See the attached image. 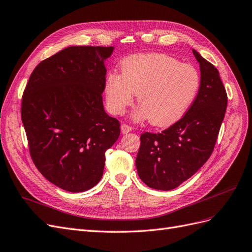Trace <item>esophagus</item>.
Segmentation results:
<instances>
[{
	"instance_id": "34e87169",
	"label": "esophagus",
	"mask_w": 252,
	"mask_h": 252,
	"mask_svg": "<svg viewBox=\"0 0 252 252\" xmlns=\"http://www.w3.org/2000/svg\"><path fill=\"white\" fill-rule=\"evenodd\" d=\"M132 130V128L129 126V125H127V124H123L121 126V131H122V133L123 134H127L128 132H130Z\"/></svg>"
}]
</instances>
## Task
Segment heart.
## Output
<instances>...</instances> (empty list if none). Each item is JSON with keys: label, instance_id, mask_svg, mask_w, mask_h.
Wrapping results in <instances>:
<instances>
[{"label": "heart", "instance_id": "b5f03b06", "mask_svg": "<svg viewBox=\"0 0 252 252\" xmlns=\"http://www.w3.org/2000/svg\"><path fill=\"white\" fill-rule=\"evenodd\" d=\"M122 72L110 71L104 83L106 106L114 116L122 114L136 100L131 114L135 122L150 120L168 126L184 117L200 88L195 68L162 53L134 55L121 64Z\"/></svg>", "mask_w": 252, "mask_h": 252}]
</instances>
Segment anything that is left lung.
<instances>
[{
    "instance_id": "8db88e82",
    "label": "left lung",
    "mask_w": 252,
    "mask_h": 252,
    "mask_svg": "<svg viewBox=\"0 0 252 252\" xmlns=\"http://www.w3.org/2000/svg\"><path fill=\"white\" fill-rule=\"evenodd\" d=\"M200 64L199 93L186 114L162 133L145 132L135 165L148 187L171 190L199 170L211 156L227 108L217 68L192 49Z\"/></svg>"
}]
</instances>
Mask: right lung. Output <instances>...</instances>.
I'll return each mask as SVG.
<instances>
[{
	"label": "right lung",
	"instance_id": "1",
	"mask_svg": "<svg viewBox=\"0 0 252 252\" xmlns=\"http://www.w3.org/2000/svg\"><path fill=\"white\" fill-rule=\"evenodd\" d=\"M113 47L70 46L42 61L22 98L32 161L53 185L82 192L102 179L120 123L104 110L105 61Z\"/></svg>",
	"mask_w": 252,
	"mask_h": 252
}]
</instances>
